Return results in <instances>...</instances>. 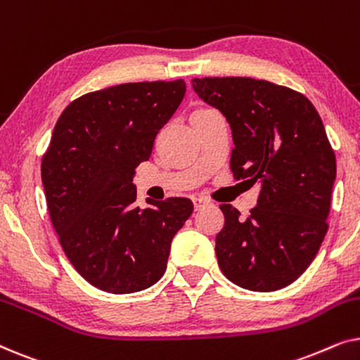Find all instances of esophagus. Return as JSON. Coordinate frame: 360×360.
I'll return each instance as SVG.
<instances>
[{
	"label": "esophagus",
	"instance_id": "1",
	"mask_svg": "<svg viewBox=\"0 0 360 360\" xmlns=\"http://www.w3.org/2000/svg\"><path fill=\"white\" fill-rule=\"evenodd\" d=\"M191 200H193V205H195L196 210H200V208H203V206L210 205V200L205 198V196H193Z\"/></svg>",
	"mask_w": 360,
	"mask_h": 360
}]
</instances>
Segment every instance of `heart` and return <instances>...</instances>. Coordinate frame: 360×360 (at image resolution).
Segmentation results:
<instances>
[{"label":"heart","instance_id":"obj_1","mask_svg":"<svg viewBox=\"0 0 360 360\" xmlns=\"http://www.w3.org/2000/svg\"><path fill=\"white\" fill-rule=\"evenodd\" d=\"M196 111H201V110H196Z\"/></svg>","mask_w":360,"mask_h":360}]
</instances>
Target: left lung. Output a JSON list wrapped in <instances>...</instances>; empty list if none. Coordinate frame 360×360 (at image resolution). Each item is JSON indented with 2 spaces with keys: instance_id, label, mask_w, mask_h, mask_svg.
<instances>
[{
  "instance_id": "8db88e82",
  "label": "left lung",
  "mask_w": 360,
  "mask_h": 360,
  "mask_svg": "<svg viewBox=\"0 0 360 360\" xmlns=\"http://www.w3.org/2000/svg\"><path fill=\"white\" fill-rule=\"evenodd\" d=\"M191 85L229 122L234 179L260 184L245 219L234 206H219L221 272L252 292L287 287L313 262L328 231L336 157L321 117L302 93L265 80L208 77Z\"/></svg>"
}]
</instances>
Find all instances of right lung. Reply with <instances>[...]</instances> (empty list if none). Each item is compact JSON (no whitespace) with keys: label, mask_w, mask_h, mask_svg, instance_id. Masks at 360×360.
<instances>
[{"label":"right lung","mask_w":360,"mask_h":360,"mask_svg":"<svg viewBox=\"0 0 360 360\" xmlns=\"http://www.w3.org/2000/svg\"><path fill=\"white\" fill-rule=\"evenodd\" d=\"M185 82L122 83L72 101L42 157L47 210L62 249L88 283L108 293L152 287L174 236L193 213L188 198L134 205L136 167L185 96Z\"/></svg>","instance_id":"right-lung-1"}]
</instances>
